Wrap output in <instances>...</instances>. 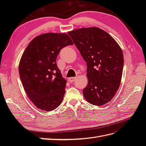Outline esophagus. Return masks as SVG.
<instances>
[{
  "label": "esophagus",
  "instance_id": "1",
  "mask_svg": "<svg viewBox=\"0 0 146 146\" xmlns=\"http://www.w3.org/2000/svg\"><path fill=\"white\" fill-rule=\"evenodd\" d=\"M76 77H70L68 78V81L69 82H73L76 80Z\"/></svg>",
  "mask_w": 146,
  "mask_h": 146
}]
</instances>
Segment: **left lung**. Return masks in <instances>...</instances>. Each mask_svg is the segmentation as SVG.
Returning a JSON list of instances; mask_svg holds the SVG:
<instances>
[{
	"mask_svg": "<svg viewBox=\"0 0 146 146\" xmlns=\"http://www.w3.org/2000/svg\"><path fill=\"white\" fill-rule=\"evenodd\" d=\"M68 34L86 62L88 83L83 90L85 99L96 106L109 102L121 84L123 66L121 48L98 27L78 29Z\"/></svg>",
	"mask_w": 146,
	"mask_h": 146,
	"instance_id": "8db88e82",
	"label": "left lung"
}]
</instances>
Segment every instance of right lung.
Returning a JSON list of instances; mask_svg holds the SVG:
<instances>
[{
    "mask_svg": "<svg viewBox=\"0 0 146 146\" xmlns=\"http://www.w3.org/2000/svg\"><path fill=\"white\" fill-rule=\"evenodd\" d=\"M72 44L66 33H47L33 39L24 50L19 76L25 93L38 108L50 111L62 102L66 80L56 60L61 49Z\"/></svg>",
    "mask_w": 146,
    "mask_h": 146,
    "instance_id": "obj_1",
    "label": "right lung"
}]
</instances>
